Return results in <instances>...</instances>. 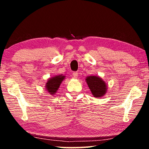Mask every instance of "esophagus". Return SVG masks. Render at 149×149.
<instances>
[{
	"label": "esophagus",
	"instance_id": "esophagus-1",
	"mask_svg": "<svg viewBox=\"0 0 149 149\" xmlns=\"http://www.w3.org/2000/svg\"><path fill=\"white\" fill-rule=\"evenodd\" d=\"M73 76H74V78H77L78 77V74L77 72H74L73 73Z\"/></svg>",
	"mask_w": 149,
	"mask_h": 149
}]
</instances>
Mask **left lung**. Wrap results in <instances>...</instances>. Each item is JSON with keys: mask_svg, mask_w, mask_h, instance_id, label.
Segmentation results:
<instances>
[{"mask_svg": "<svg viewBox=\"0 0 149 149\" xmlns=\"http://www.w3.org/2000/svg\"><path fill=\"white\" fill-rule=\"evenodd\" d=\"M85 81L94 97L100 98L107 93V84L101 77L97 75H90L86 77Z\"/></svg>", "mask_w": 149, "mask_h": 149, "instance_id": "8db88e82", "label": "left lung"}]
</instances>
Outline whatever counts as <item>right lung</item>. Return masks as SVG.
<instances>
[{
	"label": "right lung",
	"instance_id": "add662e5",
	"mask_svg": "<svg viewBox=\"0 0 149 149\" xmlns=\"http://www.w3.org/2000/svg\"><path fill=\"white\" fill-rule=\"evenodd\" d=\"M65 78V75L62 74L55 75L54 77L49 78L45 84V89L51 95H55Z\"/></svg>",
	"mask_w": 149,
	"mask_h": 149
}]
</instances>
